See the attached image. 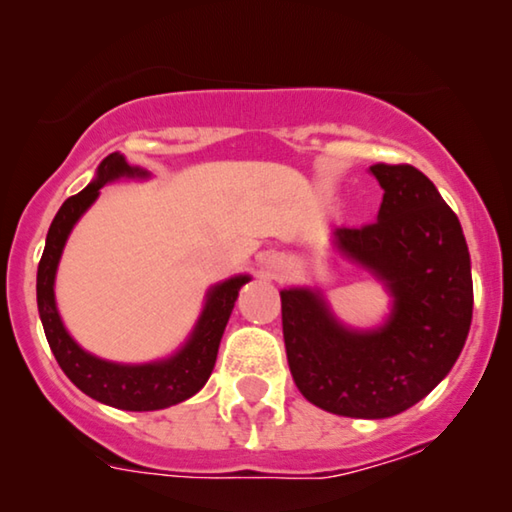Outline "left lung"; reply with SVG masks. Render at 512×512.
Returning <instances> with one entry per match:
<instances>
[{
	"label": "left lung",
	"mask_w": 512,
	"mask_h": 512,
	"mask_svg": "<svg viewBox=\"0 0 512 512\" xmlns=\"http://www.w3.org/2000/svg\"><path fill=\"white\" fill-rule=\"evenodd\" d=\"M370 174L384 191L377 221L335 228L333 247L384 284V324L345 326L310 286L279 291L300 394L356 419L394 417L431 394L459 359L473 317L471 256L457 214L417 167L377 163Z\"/></svg>",
	"instance_id": "8db88e82"
}]
</instances>
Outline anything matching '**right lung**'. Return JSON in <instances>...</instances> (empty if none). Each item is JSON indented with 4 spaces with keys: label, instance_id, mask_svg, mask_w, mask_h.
Listing matches in <instances>:
<instances>
[{
    "label": "right lung",
    "instance_id": "1",
    "mask_svg": "<svg viewBox=\"0 0 512 512\" xmlns=\"http://www.w3.org/2000/svg\"><path fill=\"white\" fill-rule=\"evenodd\" d=\"M142 167L130 165L123 153H109L97 167L95 179L62 202L48 228L46 247L37 270V305L44 333L55 361L62 373L79 387L83 394L104 405L130 412L163 410L198 394L212 375L216 354L226 331L240 289L249 282V275H235L209 286L205 305L191 335L177 352L167 359L149 363H116L90 354L76 342L62 324L55 305V272L65 249L67 237L76 221L100 198V191L116 179H149Z\"/></svg>",
    "mask_w": 512,
    "mask_h": 512
}]
</instances>
